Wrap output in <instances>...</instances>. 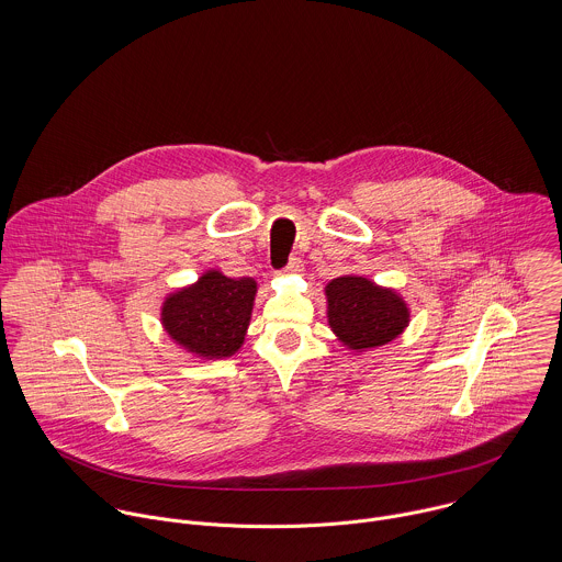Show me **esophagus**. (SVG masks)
<instances>
[{
  "mask_svg": "<svg viewBox=\"0 0 562 562\" xmlns=\"http://www.w3.org/2000/svg\"><path fill=\"white\" fill-rule=\"evenodd\" d=\"M303 270V261L299 257H292L290 263L285 266V272H292V274H299Z\"/></svg>",
  "mask_w": 562,
  "mask_h": 562,
  "instance_id": "1",
  "label": "esophagus"
}]
</instances>
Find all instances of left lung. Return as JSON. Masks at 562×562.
I'll list each match as a JSON object with an SVG mask.
<instances>
[{
	"instance_id": "8db88e82",
	"label": "left lung",
	"mask_w": 562,
	"mask_h": 562,
	"mask_svg": "<svg viewBox=\"0 0 562 562\" xmlns=\"http://www.w3.org/2000/svg\"><path fill=\"white\" fill-rule=\"evenodd\" d=\"M326 321L337 341L352 352H366L394 341L411 322L408 303L394 288L368 277L341 274L324 288Z\"/></svg>"
}]
</instances>
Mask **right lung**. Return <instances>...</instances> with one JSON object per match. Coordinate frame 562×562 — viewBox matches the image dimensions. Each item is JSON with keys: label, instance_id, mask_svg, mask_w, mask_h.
I'll return each mask as SVG.
<instances>
[{"label": "right lung", "instance_id": "obj_1", "mask_svg": "<svg viewBox=\"0 0 562 562\" xmlns=\"http://www.w3.org/2000/svg\"><path fill=\"white\" fill-rule=\"evenodd\" d=\"M255 294V279H232L210 268L194 283L166 294L161 328L172 344L203 361L234 357L244 344Z\"/></svg>", "mask_w": 562, "mask_h": 562}]
</instances>
